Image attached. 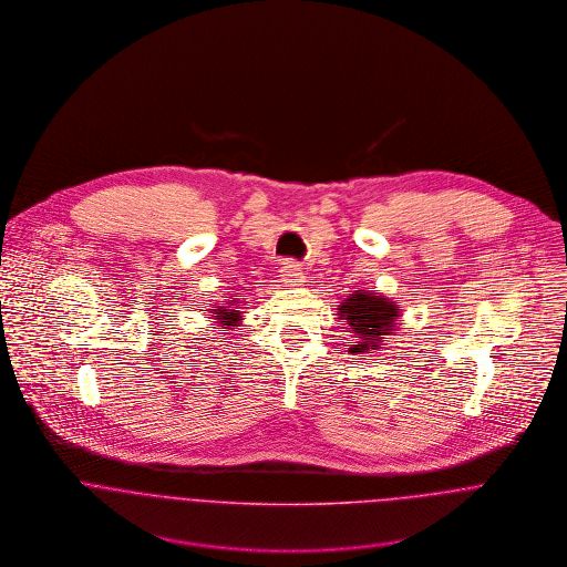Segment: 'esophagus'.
<instances>
[{
  "mask_svg": "<svg viewBox=\"0 0 567 567\" xmlns=\"http://www.w3.org/2000/svg\"><path fill=\"white\" fill-rule=\"evenodd\" d=\"M281 281L286 286H303L306 284V272L301 268V264L297 261H286L281 266Z\"/></svg>",
  "mask_w": 567,
  "mask_h": 567,
  "instance_id": "34e87169",
  "label": "esophagus"
}]
</instances>
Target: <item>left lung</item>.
<instances>
[{
	"label": "left lung",
	"mask_w": 567,
	"mask_h": 567,
	"mask_svg": "<svg viewBox=\"0 0 567 567\" xmlns=\"http://www.w3.org/2000/svg\"><path fill=\"white\" fill-rule=\"evenodd\" d=\"M400 317L398 306L380 295H371L364 290H355L342 306L340 319L353 333L355 344H351L349 353H367L378 349L382 338L391 333L395 319Z\"/></svg>",
	"instance_id": "8db88e82"
}]
</instances>
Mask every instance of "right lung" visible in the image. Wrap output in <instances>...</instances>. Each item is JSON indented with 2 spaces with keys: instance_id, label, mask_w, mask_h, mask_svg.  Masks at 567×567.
I'll list each match as a JSON object with an SVG mask.
<instances>
[{
  "instance_id": "right-lung-1",
  "label": "right lung",
  "mask_w": 567,
  "mask_h": 567,
  "mask_svg": "<svg viewBox=\"0 0 567 567\" xmlns=\"http://www.w3.org/2000/svg\"><path fill=\"white\" fill-rule=\"evenodd\" d=\"M212 315H218V317H216V321H220V324H231V327H238V323L243 321L238 310H225V308H218V310H214Z\"/></svg>"
}]
</instances>
